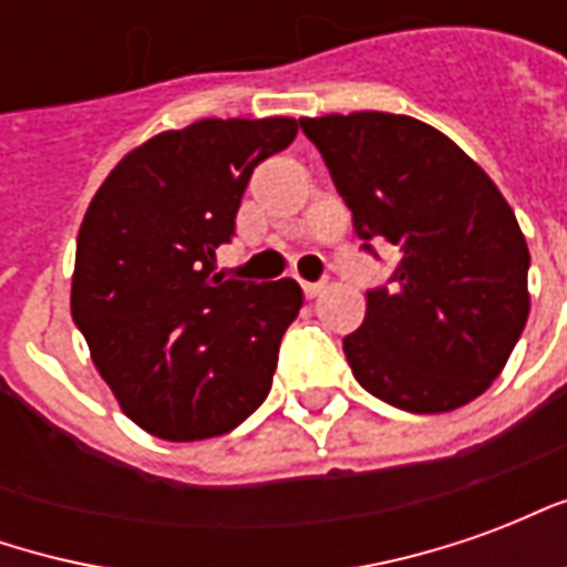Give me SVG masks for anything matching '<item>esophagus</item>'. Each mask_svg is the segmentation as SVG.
Instances as JSON below:
<instances>
[{
  "instance_id": "obj_1",
  "label": "esophagus",
  "mask_w": 567,
  "mask_h": 567,
  "mask_svg": "<svg viewBox=\"0 0 567 567\" xmlns=\"http://www.w3.org/2000/svg\"><path fill=\"white\" fill-rule=\"evenodd\" d=\"M300 288L307 297H319L324 291V282H300Z\"/></svg>"
}]
</instances>
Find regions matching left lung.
Segmentation results:
<instances>
[{"instance_id": "1", "label": "left lung", "mask_w": 567, "mask_h": 567, "mask_svg": "<svg viewBox=\"0 0 567 567\" xmlns=\"http://www.w3.org/2000/svg\"><path fill=\"white\" fill-rule=\"evenodd\" d=\"M355 234L398 248L389 288L343 340L355 380L406 413H450L486 392L532 309L528 246L498 185L450 136L389 112L300 117Z\"/></svg>"}]
</instances>
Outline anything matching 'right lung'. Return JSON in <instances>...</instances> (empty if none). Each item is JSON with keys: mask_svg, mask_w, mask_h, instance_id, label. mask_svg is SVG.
<instances>
[{"mask_svg": "<svg viewBox=\"0 0 567 567\" xmlns=\"http://www.w3.org/2000/svg\"><path fill=\"white\" fill-rule=\"evenodd\" d=\"M295 136V117L163 130L124 154L84 212L72 319L121 410L154 437H218L270 394L303 291L224 279L215 248L234 236L255 166Z\"/></svg>", "mask_w": 567, "mask_h": 567, "instance_id": "add662e5", "label": "right lung"}]
</instances>
